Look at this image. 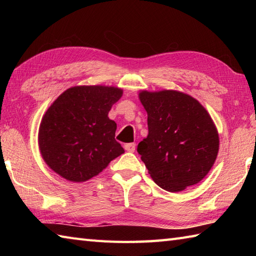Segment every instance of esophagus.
<instances>
[{
  "label": "esophagus",
  "instance_id": "esophagus-1",
  "mask_svg": "<svg viewBox=\"0 0 256 256\" xmlns=\"http://www.w3.org/2000/svg\"><path fill=\"white\" fill-rule=\"evenodd\" d=\"M135 148H136V145H135V143H128V144L124 145L125 150L131 152V153H133V152L135 150Z\"/></svg>",
  "mask_w": 256,
  "mask_h": 256
}]
</instances>
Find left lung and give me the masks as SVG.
Wrapping results in <instances>:
<instances>
[{
    "instance_id": "8db88e82",
    "label": "left lung",
    "mask_w": 256,
    "mask_h": 256,
    "mask_svg": "<svg viewBox=\"0 0 256 256\" xmlns=\"http://www.w3.org/2000/svg\"><path fill=\"white\" fill-rule=\"evenodd\" d=\"M148 135L138 145L153 180L178 192L198 184L214 166L219 134L210 114L192 96L176 90L142 91Z\"/></svg>"
}]
</instances>
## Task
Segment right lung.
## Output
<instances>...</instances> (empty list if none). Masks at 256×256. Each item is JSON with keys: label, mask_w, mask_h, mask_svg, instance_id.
Segmentation results:
<instances>
[{"label": "right lung", "mask_w": 256, "mask_h": 256, "mask_svg": "<svg viewBox=\"0 0 256 256\" xmlns=\"http://www.w3.org/2000/svg\"><path fill=\"white\" fill-rule=\"evenodd\" d=\"M123 90L106 86L67 89L44 114L38 131L40 154L50 168L69 182L96 176L124 153L116 123L108 114Z\"/></svg>", "instance_id": "obj_1"}]
</instances>
